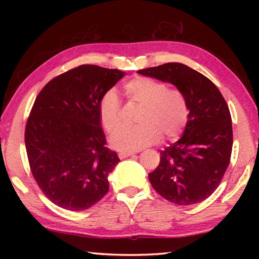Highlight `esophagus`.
Wrapping results in <instances>:
<instances>
[{
	"instance_id": "esophagus-1",
	"label": "esophagus",
	"mask_w": 259,
	"mask_h": 259,
	"mask_svg": "<svg viewBox=\"0 0 259 259\" xmlns=\"http://www.w3.org/2000/svg\"><path fill=\"white\" fill-rule=\"evenodd\" d=\"M135 153L134 152H120L119 153V157L121 160H123V159H125V157H128V156H130V155H134Z\"/></svg>"
}]
</instances>
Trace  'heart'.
<instances>
[{
    "mask_svg": "<svg viewBox=\"0 0 259 259\" xmlns=\"http://www.w3.org/2000/svg\"><path fill=\"white\" fill-rule=\"evenodd\" d=\"M130 100L143 105L138 115L139 124L123 125L114 134L109 143L115 150L135 152L159 142L181 136L188 120L185 96L170 89L163 82L146 76L131 78L123 87ZM100 121L107 133H114L121 124V103L114 89L104 93L99 99Z\"/></svg>",
    "mask_w": 259,
    "mask_h": 259,
    "instance_id": "1",
    "label": "heart"
}]
</instances>
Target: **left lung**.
Returning a JSON list of instances; mask_svg holds the SVG:
<instances>
[{"mask_svg":"<svg viewBox=\"0 0 259 259\" xmlns=\"http://www.w3.org/2000/svg\"><path fill=\"white\" fill-rule=\"evenodd\" d=\"M137 73L171 83L185 96L188 120L183 136L161 151L160 163L148 179L170 202H202L218 187L230 164L233 131L230 109L221 91L203 74L181 63Z\"/></svg>","mask_w":259,"mask_h":259,"instance_id":"1","label":"left lung"}]
</instances>
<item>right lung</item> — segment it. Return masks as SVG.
<instances>
[{"instance_id": "obj_1", "label": "right lung", "mask_w": 259, "mask_h": 259, "mask_svg": "<svg viewBox=\"0 0 259 259\" xmlns=\"http://www.w3.org/2000/svg\"><path fill=\"white\" fill-rule=\"evenodd\" d=\"M124 75L81 65L47 83L35 99L26 152L37 185L60 208L87 210L108 192V176L120 159L105 146L98 104Z\"/></svg>"}]
</instances>
